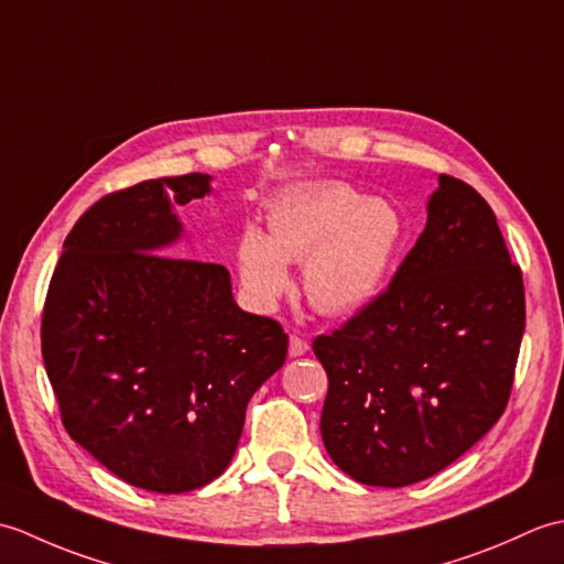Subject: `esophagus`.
I'll return each mask as SVG.
<instances>
[{"label":"esophagus","mask_w":564,"mask_h":564,"mask_svg":"<svg viewBox=\"0 0 564 564\" xmlns=\"http://www.w3.org/2000/svg\"><path fill=\"white\" fill-rule=\"evenodd\" d=\"M307 351V341L303 337H297V334H291L289 339V354L291 356H303Z\"/></svg>","instance_id":"1"}]
</instances>
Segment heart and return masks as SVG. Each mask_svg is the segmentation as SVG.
<instances>
[{
	"mask_svg": "<svg viewBox=\"0 0 564 564\" xmlns=\"http://www.w3.org/2000/svg\"><path fill=\"white\" fill-rule=\"evenodd\" d=\"M402 230V215L388 200L364 198L344 182L303 184L271 203L269 237L247 227L237 249L239 275L259 305H271L289 289V263L303 261L310 305L349 315L386 281Z\"/></svg>",
	"mask_w": 564,
	"mask_h": 564,
	"instance_id": "heart-1",
	"label": "heart"
}]
</instances>
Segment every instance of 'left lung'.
<instances>
[{
  "instance_id": "8db88e82",
  "label": "left lung",
  "mask_w": 564,
  "mask_h": 564,
  "mask_svg": "<svg viewBox=\"0 0 564 564\" xmlns=\"http://www.w3.org/2000/svg\"><path fill=\"white\" fill-rule=\"evenodd\" d=\"M525 327L521 267L487 200L441 174L429 220L390 285L319 334L322 441L356 482L441 473L505 414Z\"/></svg>"
}]
</instances>
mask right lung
Instances as JSON below:
<instances>
[{
  "label": "right lung",
  "mask_w": 564,
  "mask_h": 564,
  "mask_svg": "<svg viewBox=\"0 0 564 564\" xmlns=\"http://www.w3.org/2000/svg\"><path fill=\"white\" fill-rule=\"evenodd\" d=\"M208 174L128 186L82 215L47 285L41 351L67 434L123 482L182 495L230 465L251 394L289 354L279 322L242 313L223 263L160 254L170 200Z\"/></svg>",
  "instance_id": "add662e5"
}]
</instances>
